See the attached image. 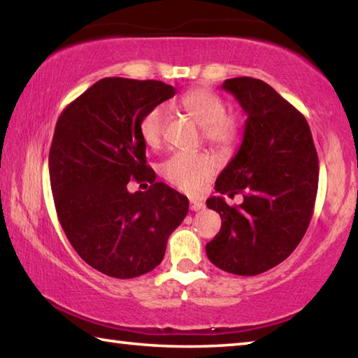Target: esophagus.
I'll use <instances>...</instances> for the list:
<instances>
[{"instance_id":"34e87169","label":"esophagus","mask_w":358,"mask_h":358,"mask_svg":"<svg viewBox=\"0 0 358 358\" xmlns=\"http://www.w3.org/2000/svg\"><path fill=\"white\" fill-rule=\"evenodd\" d=\"M203 207H205V203L201 202V201H196V199H191V201H189V208L192 211H199V210H202Z\"/></svg>"}]
</instances>
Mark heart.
<instances>
[{"mask_svg":"<svg viewBox=\"0 0 358 358\" xmlns=\"http://www.w3.org/2000/svg\"><path fill=\"white\" fill-rule=\"evenodd\" d=\"M181 104L202 126V137L217 151L232 150L241 137V123L237 113L226 112V104L207 88L189 90ZM167 107L155 106L143 115L138 124L142 141L148 147H157L164 136ZM216 171L215 162L201 151H178L161 164V175L169 183L185 192H197Z\"/></svg>","mask_w":358,"mask_h":358,"instance_id":"1","label":"heart"}]
</instances>
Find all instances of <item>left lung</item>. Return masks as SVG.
Returning a JSON list of instances; mask_svg holds the SVG:
<instances>
[{
  "label": "left lung",
  "mask_w": 358,
  "mask_h": 358,
  "mask_svg": "<svg viewBox=\"0 0 358 358\" xmlns=\"http://www.w3.org/2000/svg\"><path fill=\"white\" fill-rule=\"evenodd\" d=\"M248 115L238 153L216 180L221 195L244 196L230 208L220 196L207 207L221 230L207 243L217 268L254 276L287 259L310 226L319 185V157L306 118L268 83L252 77L222 83Z\"/></svg>",
  "instance_id": "1"
}]
</instances>
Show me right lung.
<instances>
[{
	"instance_id": "obj_1",
	"label": "right lung",
	"mask_w": 358,
	"mask_h": 358,
	"mask_svg": "<svg viewBox=\"0 0 358 358\" xmlns=\"http://www.w3.org/2000/svg\"><path fill=\"white\" fill-rule=\"evenodd\" d=\"M173 94L159 80L106 77L57 121L48 172L58 220L78 256L107 276L156 268L189 210L186 196L155 181L138 131L143 115ZM131 179L150 187L132 194Z\"/></svg>"
}]
</instances>
